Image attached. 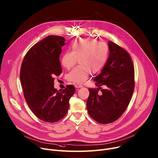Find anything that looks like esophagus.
<instances>
[{
	"label": "esophagus",
	"instance_id": "obj_1",
	"mask_svg": "<svg viewBox=\"0 0 158 158\" xmlns=\"http://www.w3.org/2000/svg\"><path fill=\"white\" fill-rule=\"evenodd\" d=\"M75 87H76V88H82V85H77H77H75Z\"/></svg>",
	"mask_w": 158,
	"mask_h": 158
}]
</instances>
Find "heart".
<instances>
[{
  "label": "heart",
  "mask_w": 158,
  "mask_h": 158,
  "mask_svg": "<svg viewBox=\"0 0 158 158\" xmlns=\"http://www.w3.org/2000/svg\"><path fill=\"white\" fill-rule=\"evenodd\" d=\"M109 48L104 43H98L92 39H81L71 46V52L62 56V65L70 69L77 63L79 65L67 75V79L73 83L82 84L90 75L91 72L97 73L101 71L108 58Z\"/></svg>",
  "instance_id": "obj_1"
}]
</instances>
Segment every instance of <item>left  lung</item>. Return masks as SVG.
<instances>
[{"label":"left lung","mask_w":158,"mask_h":158,"mask_svg":"<svg viewBox=\"0 0 158 158\" xmlns=\"http://www.w3.org/2000/svg\"><path fill=\"white\" fill-rule=\"evenodd\" d=\"M109 56L101 73L94 79L102 93L89 89L86 107L90 116L101 124L117 120L128 106L135 88L134 69L127 51L112 41L108 42Z\"/></svg>","instance_id":"obj_1"}]
</instances>
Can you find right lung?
I'll use <instances>...</instances> for the list:
<instances>
[{
	"label": "right lung",
	"mask_w": 158,
	"mask_h": 158,
	"mask_svg": "<svg viewBox=\"0 0 158 158\" xmlns=\"http://www.w3.org/2000/svg\"><path fill=\"white\" fill-rule=\"evenodd\" d=\"M65 41L61 36L46 37L29 49L21 67L20 80L28 106L38 118L48 123L65 116L76 91L73 85L61 91L54 88L55 77L62 71L59 58Z\"/></svg>",
	"instance_id": "obj_1"
}]
</instances>
